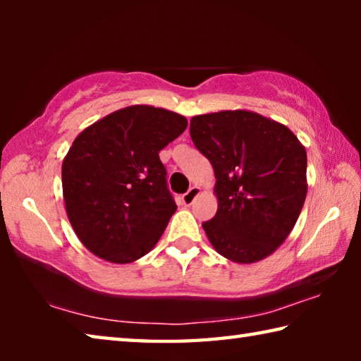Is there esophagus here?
I'll use <instances>...</instances> for the list:
<instances>
[{"instance_id": "1", "label": "esophagus", "mask_w": 361, "mask_h": 361, "mask_svg": "<svg viewBox=\"0 0 361 361\" xmlns=\"http://www.w3.org/2000/svg\"><path fill=\"white\" fill-rule=\"evenodd\" d=\"M199 194H200V188H197V186H192V188H189V191H188L186 194H183V197H181V202L185 204V205H191V204L194 202V199L197 197Z\"/></svg>"}]
</instances>
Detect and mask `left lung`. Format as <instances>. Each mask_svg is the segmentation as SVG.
<instances>
[{
  "mask_svg": "<svg viewBox=\"0 0 361 361\" xmlns=\"http://www.w3.org/2000/svg\"><path fill=\"white\" fill-rule=\"evenodd\" d=\"M189 133L216 178V215L202 223L213 248L239 264L267 258L290 235L307 195L302 143L247 109L194 116Z\"/></svg>",
  "mask_w": 361,
  "mask_h": 361,
  "instance_id": "8db88e82",
  "label": "left lung"
}]
</instances>
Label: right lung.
<instances>
[{
  "mask_svg": "<svg viewBox=\"0 0 361 361\" xmlns=\"http://www.w3.org/2000/svg\"><path fill=\"white\" fill-rule=\"evenodd\" d=\"M186 127L178 113L132 105L75 138L62 164L63 200L90 253L127 264L154 248L176 210L159 151Z\"/></svg>",
  "mask_w": 361,
  "mask_h": 361,
  "instance_id": "right-lung-1",
  "label": "right lung"
}]
</instances>
